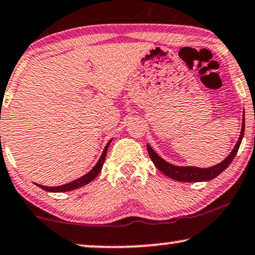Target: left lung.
I'll return each mask as SVG.
<instances>
[{
    "label": "left lung",
    "mask_w": 255,
    "mask_h": 255,
    "mask_svg": "<svg viewBox=\"0 0 255 255\" xmlns=\"http://www.w3.org/2000/svg\"><path fill=\"white\" fill-rule=\"evenodd\" d=\"M244 133H245V117L243 118L242 131H240L238 142L234 145L233 150L230 152V155L227 156L224 161L210 168L179 167V165H174L171 164V163L164 161L162 157H159V156L154 151V149H152L149 144H147V150L149 156H150L151 161L154 162L155 167L157 168L159 171H162L163 174L167 175L168 177L179 182H206L211 181V179L217 177L219 174H222V172L231 164V162L233 161L237 152H238L240 143H242V140L244 137Z\"/></svg>",
    "instance_id": "8db88e82"
}]
</instances>
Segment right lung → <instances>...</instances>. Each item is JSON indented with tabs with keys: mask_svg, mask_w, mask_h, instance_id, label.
Instances as JSON below:
<instances>
[{
	"mask_svg": "<svg viewBox=\"0 0 255 255\" xmlns=\"http://www.w3.org/2000/svg\"><path fill=\"white\" fill-rule=\"evenodd\" d=\"M112 140L108 141V143L106 144V147H105L103 154H101L99 161L97 162V164L94 165L93 169H91V171H88L86 175L81 176L80 178L78 179H74V181L67 183V184H64V185H59V186H44V185H40V184H35L37 186H39L40 189L45 190V191H49V192H66V191H72L74 189H78V188H81V186L88 184L90 182H92L94 178L97 177L98 175H99V172L101 171V169H103V165L105 163V159H106V154H107V149L110 147Z\"/></svg>",
	"mask_w": 255,
	"mask_h": 255,
	"instance_id": "obj_1",
	"label": "right lung"
}]
</instances>
